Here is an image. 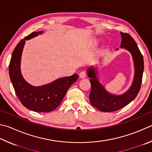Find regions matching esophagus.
I'll use <instances>...</instances> for the list:
<instances>
[{"instance_id":"34e87169","label":"esophagus","mask_w":152,"mask_h":152,"mask_svg":"<svg viewBox=\"0 0 152 152\" xmlns=\"http://www.w3.org/2000/svg\"><path fill=\"white\" fill-rule=\"evenodd\" d=\"M87 76V72L86 71H82L80 73V77L81 78H84Z\"/></svg>"}]
</instances>
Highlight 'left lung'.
<instances>
[{"label": "left lung", "mask_w": 152, "mask_h": 152, "mask_svg": "<svg viewBox=\"0 0 152 152\" xmlns=\"http://www.w3.org/2000/svg\"><path fill=\"white\" fill-rule=\"evenodd\" d=\"M122 40L121 48H125L131 52L135 66V76L133 84L128 92L122 96H114L107 92L98 81L95 70L92 68L88 69V76L90 78L91 91L89 96L92 106L104 112H115L122 109L134 100L141 88L143 72V56L136 41L128 33L121 32Z\"/></svg>", "instance_id": "1"}]
</instances>
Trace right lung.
I'll return each instance as SVG.
<instances>
[{
  "instance_id": "add662e5",
  "label": "right lung",
  "mask_w": 152,
  "mask_h": 152,
  "mask_svg": "<svg viewBox=\"0 0 152 152\" xmlns=\"http://www.w3.org/2000/svg\"><path fill=\"white\" fill-rule=\"evenodd\" d=\"M42 31L32 32L20 41L14 49L9 64V76L15 93L24 106L32 111L48 112L59 106L68 88L78 78L77 74L59 78L52 83L35 87L24 80L20 73V59L24 43Z\"/></svg>"
}]
</instances>
